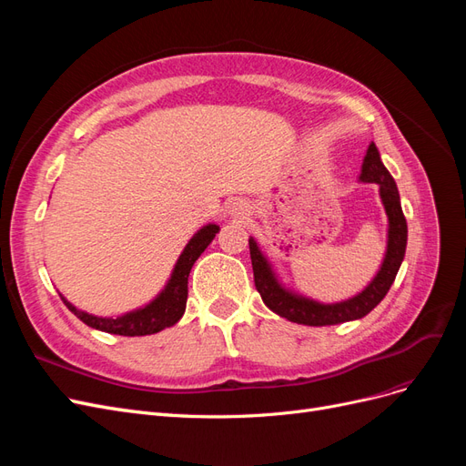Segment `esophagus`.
I'll use <instances>...</instances> for the list:
<instances>
[{
	"label": "esophagus",
	"instance_id": "1",
	"mask_svg": "<svg viewBox=\"0 0 466 466\" xmlns=\"http://www.w3.org/2000/svg\"><path fill=\"white\" fill-rule=\"evenodd\" d=\"M231 211H233L235 216H247V208H245V204H241V202H235Z\"/></svg>",
	"mask_w": 466,
	"mask_h": 466
}]
</instances>
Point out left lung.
<instances>
[{"mask_svg": "<svg viewBox=\"0 0 466 466\" xmlns=\"http://www.w3.org/2000/svg\"><path fill=\"white\" fill-rule=\"evenodd\" d=\"M360 180L375 182V185H379L380 200H383L387 218H389L387 255L383 264H380V270L377 272L371 284L361 293H358L356 298L340 301V303L324 305L313 299L301 298V295H295L281 286L276 279L270 264H268V260L260 252L257 241L250 237L248 248H250L252 272H255V286L260 293L264 305L276 315L298 324H309V327H327V324L361 319L383 301L402 264L404 252H406L408 228H406V219L400 208L397 182H394L385 165L380 163L375 144H370L368 153H365Z\"/></svg>", "mask_w": 466, "mask_h": 466, "instance_id": "left-lung-1", "label": "left lung"}]
</instances>
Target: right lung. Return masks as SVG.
I'll list each match as a JSON object with an SVG mask.
<instances>
[{
  "label": "right lung",
  "mask_w": 466,
  "mask_h": 466,
  "mask_svg": "<svg viewBox=\"0 0 466 466\" xmlns=\"http://www.w3.org/2000/svg\"><path fill=\"white\" fill-rule=\"evenodd\" d=\"M218 231L219 228L216 223H208L206 228H202L190 238L188 245L185 247V250H182V255L175 264V270L171 274V279H168V284L157 298L144 309H137V311L126 313L116 319H103V317L89 315L86 311H79V309H76L64 298L62 301L66 303L69 311H72L79 320L86 322L87 327L110 332V334L146 336V334H155L163 329L173 327V324L178 322L180 317L185 315L187 299H188V274L192 270V266L206 250V247L214 241Z\"/></svg>",
  "instance_id": "obj_1"
}]
</instances>
